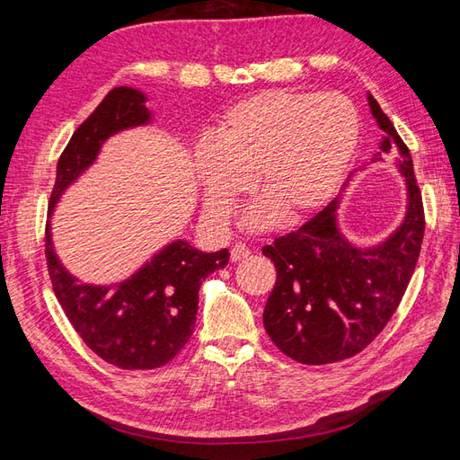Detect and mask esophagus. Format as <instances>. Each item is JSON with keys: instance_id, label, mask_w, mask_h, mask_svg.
Listing matches in <instances>:
<instances>
[{"instance_id": "obj_1", "label": "esophagus", "mask_w": 460, "mask_h": 460, "mask_svg": "<svg viewBox=\"0 0 460 460\" xmlns=\"http://www.w3.org/2000/svg\"><path fill=\"white\" fill-rule=\"evenodd\" d=\"M249 255H251V251H249L247 245H243V243H237V245L231 249V261H233V262L247 259Z\"/></svg>"}]
</instances>
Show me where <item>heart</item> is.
I'll return each mask as SVG.
<instances>
[{
  "instance_id": "obj_1",
  "label": "heart",
  "mask_w": 460,
  "mask_h": 460,
  "mask_svg": "<svg viewBox=\"0 0 460 460\" xmlns=\"http://www.w3.org/2000/svg\"><path fill=\"white\" fill-rule=\"evenodd\" d=\"M211 138L191 154L205 217L225 229L255 178L262 201L243 225L261 231L277 213L300 221L334 198L358 150L359 116L338 93L265 91L231 104Z\"/></svg>"
}]
</instances>
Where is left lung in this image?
<instances>
[{
  "mask_svg": "<svg viewBox=\"0 0 460 460\" xmlns=\"http://www.w3.org/2000/svg\"><path fill=\"white\" fill-rule=\"evenodd\" d=\"M367 104L384 132L369 164L397 150L394 164L405 183L402 223L379 243L359 245L340 227L338 195L300 229L262 247L277 267L262 324L277 348L300 364H332L364 349L394 316L421 251L425 215L411 154L371 93Z\"/></svg>",
  "mask_w": 460,
  "mask_h": 460,
  "instance_id": "obj_1",
  "label": "left lung"
}]
</instances>
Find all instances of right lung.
Masks as SVG:
<instances>
[{
    "label": "right lung",
    "instance_id": "1",
    "mask_svg": "<svg viewBox=\"0 0 460 460\" xmlns=\"http://www.w3.org/2000/svg\"><path fill=\"white\" fill-rule=\"evenodd\" d=\"M148 101L140 89L116 86L75 130L57 164L45 233L49 277L58 305L84 344L122 369L168 364L191 338L201 282L229 262L227 249L205 252L190 241L173 239L130 277L112 285H94L81 282L58 259L51 231L58 199L99 160L106 140L154 124Z\"/></svg>",
    "mask_w": 460,
    "mask_h": 460
}]
</instances>
